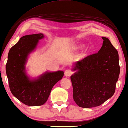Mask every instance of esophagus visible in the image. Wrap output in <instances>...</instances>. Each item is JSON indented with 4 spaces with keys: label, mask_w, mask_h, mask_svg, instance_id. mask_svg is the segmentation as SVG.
I'll return each mask as SVG.
<instances>
[{
    "label": "esophagus",
    "mask_w": 128,
    "mask_h": 128,
    "mask_svg": "<svg viewBox=\"0 0 128 128\" xmlns=\"http://www.w3.org/2000/svg\"><path fill=\"white\" fill-rule=\"evenodd\" d=\"M72 72L70 70H66L64 72V75L66 76V77H69L72 75Z\"/></svg>",
    "instance_id": "esophagus-1"
}]
</instances>
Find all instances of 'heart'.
Returning a JSON list of instances; mask_svg holds the SVG:
<instances>
[{"label":"heart","instance_id":"heart-1","mask_svg":"<svg viewBox=\"0 0 128 128\" xmlns=\"http://www.w3.org/2000/svg\"><path fill=\"white\" fill-rule=\"evenodd\" d=\"M84 46V45L82 44H77L75 45V46L72 47V49H74V50H79V49H80L82 48H83ZM88 53H89V49L87 48H85L84 50L82 51L81 57H85V56H86L87 54H88Z\"/></svg>","mask_w":128,"mask_h":128}]
</instances>
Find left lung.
<instances>
[{"instance_id": "obj_1", "label": "left lung", "mask_w": 128, "mask_h": 128, "mask_svg": "<svg viewBox=\"0 0 128 128\" xmlns=\"http://www.w3.org/2000/svg\"><path fill=\"white\" fill-rule=\"evenodd\" d=\"M97 53L75 62L71 76L74 100L82 108L99 106L114 95L120 74L118 50L108 38L102 37Z\"/></svg>"}]
</instances>
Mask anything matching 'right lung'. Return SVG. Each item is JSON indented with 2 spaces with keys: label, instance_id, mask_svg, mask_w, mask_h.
Masks as SVG:
<instances>
[{
  "label": "right lung",
  "instance_id": "1",
  "mask_svg": "<svg viewBox=\"0 0 128 128\" xmlns=\"http://www.w3.org/2000/svg\"><path fill=\"white\" fill-rule=\"evenodd\" d=\"M43 34L21 37L9 51L6 74L11 93L20 101L29 106L44 104L48 100L53 86L64 76L63 71H46L35 78L27 74L26 64L29 55L37 48Z\"/></svg>",
  "mask_w": 128,
  "mask_h": 128
}]
</instances>
